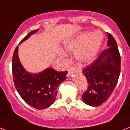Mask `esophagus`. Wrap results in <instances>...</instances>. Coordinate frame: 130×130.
Listing matches in <instances>:
<instances>
[{"mask_svg":"<svg viewBox=\"0 0 130 130\" xmlns=\"http://www.w3.org/2000/svg\"><path fill=\"white\" fill-rule=\"evenodd\" d=\"M67 71H68V74H67V76H71V75H73V73L75 72L76 71H77V69H76V68H75V67H70L68 69H67Z\"/></svg>","mask_w":130,"mask_h":130,"instance_id":"esophagus-1","label":"esophagus"}]
</instances>
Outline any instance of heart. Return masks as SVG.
Segmentation results:
<instances>
[{
    "label": "heart",
    "mask_w": 130,
    "mask_h": 130,
    "mask_svg": "<svg viewBox=\"0 0 130 130\" xmlns=\"http://www.w3.org/2000/svg\"><path fill=\"white\" fill-rule=\"evenodd\" d=\"M103 36L100 32L83 33L69 39L64 43L65 48L77 51L76 57L81 63L92 61L101 47Z\"/></svg>",
    "instance_id": "1"
}]
</instances>
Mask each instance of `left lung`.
I'll return each mask as SVG.
<instances>
[{"label":"left lung","mask_w":130,"mask_h":130,"mask_svg":"<svg viewBox=\"0 0 130 130\" xmlns=\"http://www.w3.org/2000/svg\"><path fill=\"white\" fill-rule=\"evenodd\" d=\"M107 48L82 71L88 87L83 93L84 103L90 106L102 105L110 97L118 83L121 69V57L118 45L110 33H107Z\"/></svg>","instance_id":"8db88e82"}]
</instances>
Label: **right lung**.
Returning <instances> with one entry per match:
<instances>
[{"mask_svg": "<svg viewBox=\"0 0 130 130\" xmlns=\"http://www.w3.org/2000/svg\"><path fill=\"white\" fill-rule=\"evenodd\" d=\"M37 30L30 32L21 41L27 40ZM19 46L16 47L12 56V71L16 89L22 99L31 107L37 109L47 108L55 102L57 86L65 81L67 71L58 72L47 68L37 74H31L25 70L18 55Z\"/></svg>", "mask_w": 130, "mask_h": 130, "instance_id": "add662e5", "label": "right lung"}]
</instances>
